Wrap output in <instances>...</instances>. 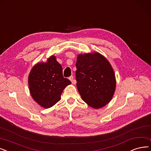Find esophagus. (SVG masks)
Masks as SVG:
<instances>
[{"label": "esophagus", "instance_id": "obj_1", "mask_svg": "<svg viewBox=\"0 0 151 151\" xmlns=\"http://www.w3.org/2000/svg\"><path fill=\"white\" fill-rule=\"evenodd\" d=\"M69 79L71 81V82L72 83V84H76V81L75 80V79H74V77L72 76H71L70 77H69Z\"/></svg>", "mask_w": 151, "mask_h": 151}]
</instances>
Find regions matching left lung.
I'll return each instance as SVG.
<instances>
[{
    "instance_id": "obj_1",
    "label": "left lung",
    "mask_w": 151,
    "mask_h": 151,
    "mask_svg": "<svg viewBox=\"0 0 151 151\" xmlns=\"http://www.w3.org/2000/svg\"><path fill=\"white\" fill-rule=\"evenodd\" d=\"M76 66V85L82 99L95 109L109 103L115 91L116 79L108 60L97 52L81 54Z\"/></svg>"
}]
</instances>
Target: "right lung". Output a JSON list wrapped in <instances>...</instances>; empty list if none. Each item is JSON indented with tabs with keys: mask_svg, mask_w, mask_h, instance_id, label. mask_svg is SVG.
Masks as SVG:
<instances>
[{
	"mask_svg": "<svg viewBox=\"0 0 151 151\" xmlns=\"http://www.w3.org/2000/svg\"><path fill=\"white\" fill-rule=\"evenodd\" d=\"M70 81L63 76L61 65L55 56L46 63H38L33 66L28 76L30 94L37 103L45 108L55 105L61 100L63 90Z\"/></svg>",
	"mask_w": 151,
	"mask_h": 151,
	"instance_id": "add662e5",
	"label": "right lung"
}]
</instances>
